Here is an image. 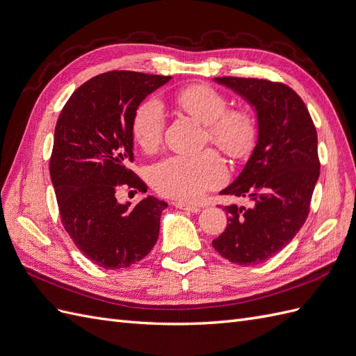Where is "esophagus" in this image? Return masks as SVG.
I'll return each instance as SVG.
<instances>
[{
  "label": "esophagus",
  "mask_w": 356,
  "mask_h": 356,
  "mask_svg": "<svg viewBox=\"0 0 356 356\" xmlns=\"http://www.w3.org/2000/svg\"><path fill=\"white\" fill-rule=\"evenodd\" d=\"M174 207L178 208V209H182V211H188V212H199V211H200V208L193 207V204L184 203V202H181V200L174 202Z\"/></svg>",
  "instance_id": "1"
}]
</instances>
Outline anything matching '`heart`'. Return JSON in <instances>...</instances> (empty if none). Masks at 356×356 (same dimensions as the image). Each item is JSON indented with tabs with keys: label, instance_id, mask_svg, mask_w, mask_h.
Here are the masks:
<instances>
[{
	"label": "heart",
	"instance_id": "obj_1",
	"mask_svg": "<svg viewBox=\"0 0 356 356\" xmlns=\"http://www.w3.org/2000/svg\"><path fill=\"white\" fill-rule=\"evenodd\" d=\"M177 104L203 124L209 143L233 157L250 152L255 139V123L245 110H227L229 102L217 89L207 84H193L175 96ZM166 111L157 98H148L138 106L132 134L138 145L152 152L163 139ZM149 181L161 195L184 202L200 199L227 178L224 160L212 149L202 153L166 156L149 168Z\"/></svg>",
	"mask_w": 356,
	"mask_h": 356
}]
</instances>
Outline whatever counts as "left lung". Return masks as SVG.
<instances>
[{
	"label": "left lung",
	"instance_id": "8db88e82",
	"mask_svg": "<svg viewBox=\"0 0 356 356\" xmlns=\"http://www.w3.org/2000/svg\"><path fill=\"white\" fill-rule=\"evenodd\" d=\"M213 80L254 106L258 141L241 175L220 191L250 199L251 207H224L227 227L212 246L234 264H260L293 241L307 218L321 168L316 127L303 99L284 83Z\"/></svg>",
	"mask_w": 356,
	"mask_h": 356
}]
</instances>
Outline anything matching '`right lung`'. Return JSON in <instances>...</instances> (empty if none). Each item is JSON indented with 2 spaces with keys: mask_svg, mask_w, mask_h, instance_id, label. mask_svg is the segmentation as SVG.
<instances>
[{
  "mask_svg": "<svg viewBox=\"0 0 356 356\" xmlns=\"http://www.w3.org/2000/svg\"><path fill=\"white\" fill-rule=\"evenodd\" d=\"M169 75L108 71L83 83L59 114L50 156L60 221L75 246L99 267H129L159 238L168 203L147 197L131 208L115 199L118 187L147 193L129 169L134 161L132 122L145 96Z\"/></svg>",
  "mask_w": 356,
  "mask_h": 356,
  "instance_id": "obj_1",
  "label": "right lung"
}]
</instances>
